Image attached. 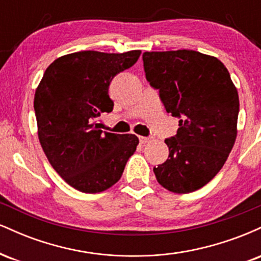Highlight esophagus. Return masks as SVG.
I'll list each match as a JSON object with an SVG mask.
<instances>
[{"instance_id": "1", "label": "esophagus", "mask_w": 261, "mask_h": 261, "mask_svg": "<svg viewBox=\"0 0 261 261\" xmlns=\"http://www.w3.org/2000/svg\"><path fill=\"white\" fill-rule=\"evenodd\" d=\"M140 139V142L142 143V145H145V143H147V142H149V141H151V137H145V136H140L139 137Z\"/></svg>"}]
</instances>
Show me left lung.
<instances>
[{
	"mask_svg": "<svg viewBox=\"0 0 261 261\" xmlns=\"http://www.w3.org/2000/svg\"><path fill=\"white\" fill-rule=\"evenodd\" d=\"M146 79L179 128L166 139L168 160L153 172L163 188L188 194L220 172L237 137L239 98L220 60L194 50L143 53Z\"/></svg>",
	"mask_w": 261,
	"mask_h": 261,
	"instance_id": "obj_1",
	"label": "left lung"
}]
</instances>
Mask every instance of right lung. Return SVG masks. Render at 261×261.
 <instances>
[{
	"mask_svg": "<svg viewBox=\"0 0 261 261\" xmlns=\"http://www.w3.org/2000/svg\"><path fill=\"white\" fill-rule=\"evenodd\" d=\"M140 55V50L68 54L46 68L35 91V118L44 153L56 173L82 193L113 187L136 151V135L101 131L94 120L112 112L110 82Z\"/></svg>",
	"mask_w": 261,
	"mask_h": 261,
	"instance_id": "add662e5",
	"label": "right lung"
}]
</instances>
